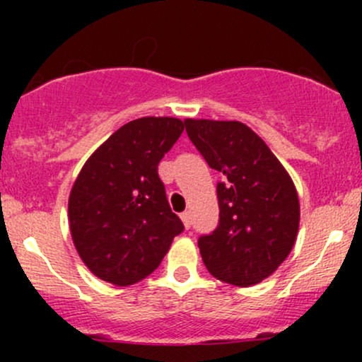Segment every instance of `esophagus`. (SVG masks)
<instances>
[{"label":"esophagus","instance_id":"esophagus-1","mask_svg":"<svg viewBox=\"0 0 362 362\" xmlns=\"http://www.w3.org/2000/svg\"><path fill=\"white\" fill-rule=\"evenodd\" d=\"M180 218H182V222H184V226L185 228H191V211H184V214L180 215Z\"/></svg>","mask_w":362,"mask_h":362}]
</instances>
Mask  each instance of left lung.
Here are the masks:
<instances>
[{
    "mask_svg": "<svg viewBox=\"0 0 362 362\" xmlns=\"http://www.w3.org/2000/svg\"><path fill=\"white\" fill-rule=\"evenodd\" d=\"M185 131L208 166L221 171L218 226L199 236L208 272L231 286L268 279L293 250L299 199L268 145L238 120L187 119Z\"/></svg>",
    "mask_w": 362,
    "mask_h": 362,
    "instance_id": "8db88e82",
    "label": "left lung"
}]
</instances>
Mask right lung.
Returning a JSON list of instances; mask_svg holds the SVG:
<instances>
[{"mask_svg": "<svg viewBox=\"0 0 362 362\" xmlns=\"http://www.w3.org/2000/svg\"><path fill=\"white\" fill-rule=\"evenodd\" d=\"M184 126L173 117L131 120L76 177L68 202L69 231L82 261L105 282L131 286L144 280L184 231L158 173Z\"/></svg>", "mask_w": 362, "mask_h": 362, "instance_id": "add662e5", "label": "right lung"}]
</instances>
